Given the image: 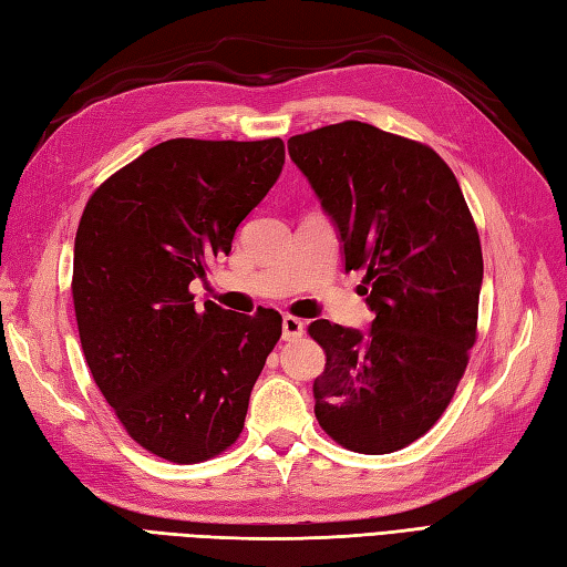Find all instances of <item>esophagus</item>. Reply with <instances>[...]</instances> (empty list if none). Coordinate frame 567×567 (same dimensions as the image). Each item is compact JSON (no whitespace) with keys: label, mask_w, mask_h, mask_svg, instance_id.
<instances>
[{"label":"esophagus","mask_w":567,"mask_h":567,"mask_svg":"<svg viewBox=\"0 0 567 567\" xmlns=\"http://www.w3.org/2000/svg\"><path fill=\"white\" fill-rule=\"evenodd\" d=\"M281 329H284V341H293V339L302 337L306 324H302V320H298V317H293V315H284Z\"/></svg>","instance_id":"34e87169"}]
</instances>
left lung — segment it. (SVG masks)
<instances>
[{"label":"left lung","instance_id":"8db88e82","mask_svg":"<svg viewBox=\"0 0 567 567\" xmlns=\"http://www.w3.org/2000/svg\"><path fill=\"white\" fill-rule=\"evenodd\" d=\"M288 154L363 269L370 331L308 327L327 353L315 416L339 445L388 454L443 416L476 341L483 257L457 177L431 146L347 120L296 134Z\"/></svg>","mask_w":567,"mask_h":567}]
</instances>
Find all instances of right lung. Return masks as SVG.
Instances as JSON below:
<instances>
[{"mask_svg":"<svg viewBox=\"0 0 567 567\" xmlns=\"http://www.w3.org/2000/svg\"><path fill=\"white\" fill-rule=\"evenodd\" d=\"M279 136L168 140L93 192L79 220L72 296L91 375L151 454L197 464L243 433L281 315L195 306L189 284L230 252L281 175Z\"/></svg>","mask_w":567,"mask_h":567,"instance_id":"1","label":"right lung"}]
</instances>
